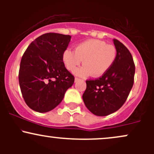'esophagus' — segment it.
<instances>
[{
  "label": "esophagus",
  "mask_w": 154,
  "mask_h": 154,
  "mask_svg": "<svg viewBox=\"0 0 154 154\" xmlns=\"http://www.w3.org/2000/svg\"><path fill=\"white\" fill-rule=\"evenodd\" d=\"M79 80V78H77V77H75V82H78Z\"/></svg>",
  "instance_id": "1"
}]
</instances>
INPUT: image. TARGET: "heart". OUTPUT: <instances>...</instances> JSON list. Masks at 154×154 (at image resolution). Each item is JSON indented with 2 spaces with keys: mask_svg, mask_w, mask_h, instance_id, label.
<instances>
[{
  "mask_svg": "<svg viewBox=\"0 0 154 154\" xmlns=\"http://www.w3.org/2000/svg\"><path fill=\"white\" fill-rule=\"evenodd\" d=\"M116 49L114 45L96 39L83 41L75 47V51L68 48L63 51L62 61L69 71L73 72L83 60L84 65L74 72L79 77L103 76L114 63Z\"/></svg>",
  "mask_w": 154,
  "mask_h": 154,
  "instance_id": "heart-1",
  "label": "heart"
}]
</instances>
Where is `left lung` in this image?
Instances as JSON below:
<instances>
[{
  "label": "left lung",
  "instance_id": "obj_1",
  "mask_svg": "<svg viewBox=\"0 0 154 154\" xmlns=\"http://www.w3.org/2000/svg\"><path fill=\"white\" fill-rule=\"evenodd\" d=\"M116 49L114 63L106 74L86 81L82 99L93 114L104 116L114 113L126 101L134 83L135 67L129 50L119 40H113Z\"/></svg>",
  "mask_w": 154,
  "mask_h": 154
}]
</instances>
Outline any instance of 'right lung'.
<instances>
[{
  "label": "right lung",
  "instance_id": "1",
  "mask_svg": "<svg viewBox=\"0 0 154 154\" xmlns=\"http://www.w3.org/2000/svg\"><path fill=\"white\" fill-rule=\"evenodd\" d=\"M70 35L46 33L28 46L21 60L19 82L24 101L31 109L45 113L55 109L75 82L62 54Z\"/></svg>",
  "mask_w": 154,
  "mask_h": 154
}]
</instances>
